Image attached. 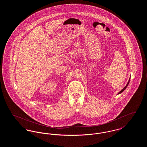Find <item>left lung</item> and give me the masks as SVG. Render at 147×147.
I'll return each instance as SVG.
<instances>
[{
  "label": "left lung",
  "instance_id": "1",
  "mask_svg": "<svg viewBox=\"0 0 147 147\" xmlns=\"http://www.w3.org/2000/svg\"><path fill=\"white\" fill-rule=\"evenodd\" d=\"M130 78H129V80H128V83H127V84H126V86H125V87H124L123 88V89H122L121 91L119 92V93H118V94H121V93H122L123 91H124L125 89H126V88L127 87V86H128V85L129 84V80H130Z\"/></svg>",
  "mask_w": 147,
  "mask_h": 147
}]
</instances>
